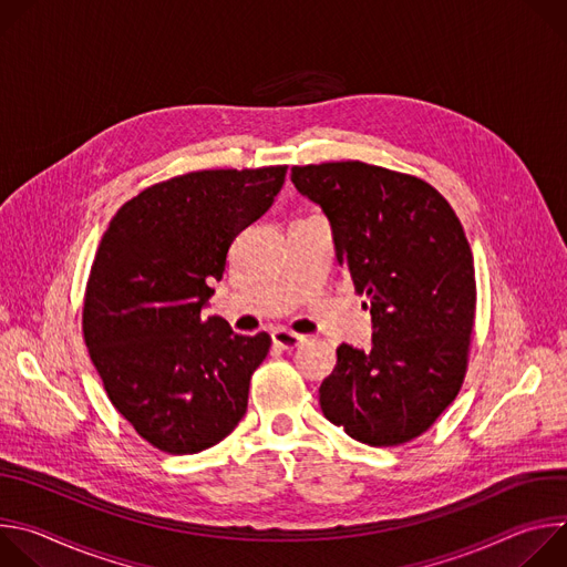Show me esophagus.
Masks as SVG:
<instances>
[{
  "mask_svg": "<svg viewBox=\"0 0 567 567\" xmlns=\"http://www.w3.org/2000/svg\"><path fill=\"white\" fill-rule=\"evenodd\" d=\"M271 339H274V346L276 348H280V350H296V348H300L302 346V341H305V337H300V334H293V332H289V330H285V328H278V330H274L271 332Z\"/></svg>",
  "mask_w": 567,
  "mask_h": 567,
  "instance_id": "esophagus-1",
  "label": "esophagus"
}]
</instances>
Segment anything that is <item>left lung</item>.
Returning a JSON list of instances; mask_svg holds the SVG:
<instances>
[{
	"instance_id": "left-lung-1",
	"label": "left lung",
	"mask_w": 567,
	"mask_h": 567,
	"mask_svg": "<svg viewBox=\"0 0 567 567\" xmlns=\"http://www.w3.org/2000/svg\"><path fill=\"white\" fill-rule=\"evenodd\" d=\"M291 182L328 215L374 328L370 352L337 350L318 390L322 415L370 446L411 442L466 374L475 269L464 228L431 184L363 161L293 166Z\"/></svg>"
}]
</instances>
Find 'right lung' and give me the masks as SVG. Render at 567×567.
<instances>
[{"instance_id":"right-lung-1","label":"right lung","mask_w":567,"mask_h":567,"mask_svg":"<svg viewBox=\"0 0 567 567\" xmlns=\"http://www.w3.org/2000/svg\"><path fill=\"white\" fill-rule=\"evenodd\" d=\"M287 166L199 171L125 202L99 245L83 334L114 409L173 455L219 444L247 413L271 337L202 318L230 241L262 217Z\"/></svg>"}]
</instances>
